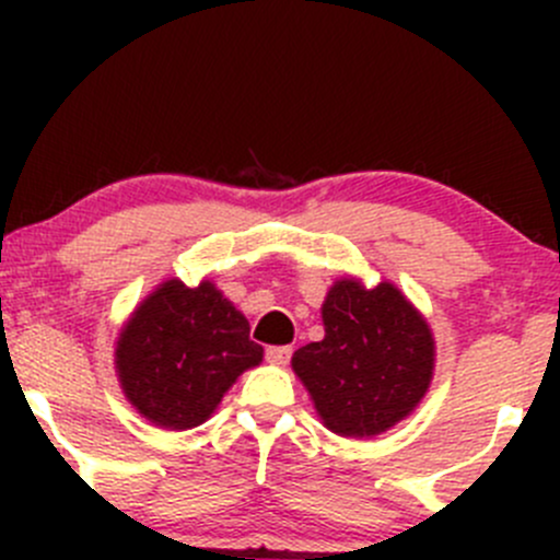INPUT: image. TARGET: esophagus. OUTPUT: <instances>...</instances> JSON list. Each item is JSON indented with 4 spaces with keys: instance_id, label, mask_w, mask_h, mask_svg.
<instances>
[{
    "instance_id": "1",
    "label": "esophagus",
    "mask_w": 560,
    "mask_h": 560,
    "mask_svg": "<svg viewBox=\"0 0 560 560\" xmlns=\"http://www.w3.org/2000/svg\"><path fill=\"white\" fill-rule=\"evenodd\" d=\"M265 358L270 360V363H276V365H287L290 363V358H292V347H268L265 349Z\"/></svg>"
}]
</instances>
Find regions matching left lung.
Masks as SVG:
<instances>
[{"mask_svg": "<svg viewBox=\"0 0 560 560\" xmlns=\"http://www.w3.org/2000/svg\"><path fill=\"white\" fill-rule=\"evenodd\" d=\"M325 338L292 354V369L338 436H376L404 420L431 385L433 338L411 303L382 281H336L322 306Z\"/></svg>", "mask_w": 560, "mask_h": 560, "instance_id": "8db88e82", "label": "left lung"}]
</instances>
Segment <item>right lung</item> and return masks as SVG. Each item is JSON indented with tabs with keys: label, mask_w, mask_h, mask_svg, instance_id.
Instances as JSON below:
<instances>
[{
	"label": "right lung",
	"mask_w": 560,
	"mask_h": 560,
	"mask_svg": "<svg viewBox=\"0 0 560 560\" xmlns=\"http://www.w3.org/2000/svg\"><path fill=\"white\" fill-rule=\"evenodd\" d=\"M259 360L262 347L248 338L246 316L211 281H165L140 303L116 347L127 398L173 431L206 422L230 385Z\"/></svg>",
	"instance_id": "obj_1"
}]
</instances>
